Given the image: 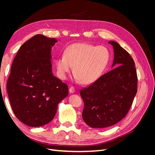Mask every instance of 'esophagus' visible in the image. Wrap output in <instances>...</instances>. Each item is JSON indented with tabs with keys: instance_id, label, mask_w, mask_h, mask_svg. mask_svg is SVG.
Masks as SVG:
<instances>
[{
	"instance_id": "34e87169",
	"label": "esophagus",
	"mask_w": 155,
	"mask_h": 155,
	"mask_svg": "<svg viewBox=\"0 0 155 155\" xmlns=\"http://www.w3.org/2000/svg\"><path fill=\"white\" fill-rule=\"evenodd\" d=\"M69 91H70V93L72 94V93L75 92V91H76V88H75L74 87H72V86L70 87V89H69Z\"/></svg>"
}]
</instances>
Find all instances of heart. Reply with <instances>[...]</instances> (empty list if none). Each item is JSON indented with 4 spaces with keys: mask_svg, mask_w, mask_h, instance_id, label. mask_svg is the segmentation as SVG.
<instances>
[{
    "mask_svg": "<svg viewBox=\"0 0 155 155\" xmlns=\"http://www.w3.org/2000/svg\"><path fill=\"white\" fill-rule=\"evenodd\" d=\"M110 60V54L104 46L75 43L64 50L56 59L59 77L65 79L74 67L76 79L83 84L96 81L105 71Z\"/></svg>",
    "mask_w": 155,
    "mask_h": 155,
    "instance_id": "b5f03b06",
    "label": "heart"
}]
</instances>
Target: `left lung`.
Wrapping results in <instances>:
<instances>
[{"mask_svg": "<svg viewBox=\"0 0 155 155\" xmlns=\"http://www.w3.org/2000/svg\"><path fill=\"white\" fill-rule=\"evenodd\" d=\"M112 67L91 85L82 88L84 121L92 128H105L115 125L127 114L137 92V74L130 54L115 41Z\"/></svg>", "mask_w": 155, "mask_h": 155, "instance_id": "obj_1", "label": "left lung"}]
</instances>
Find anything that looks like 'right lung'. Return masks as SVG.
Wrapping results in <instances>:
<instances>
[{
	"instance_id": "1",
	"label": "right lung",
	"mask_w": 155,
	"mask_h": 155,
	"mask_svg": "<svg viewBox=\"0 0 155 155\" xmlns=\"http://www.w3.org/2000/svg\"><path fill=\"white\" fill-rule=\"evenodd\" d=\"M58 41L37 34L23 44L13 61L7 82L12 110L21 122L41 127L54 118L68 94L67 85L51 70V51Z\"/></svg>"
}]
</instances>
